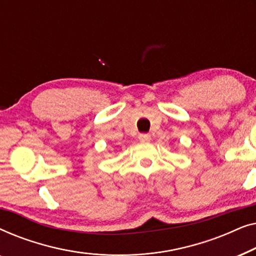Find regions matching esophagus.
Segmentation results:
<instances>
[{
    "mask_svg": "<svg viewBox=\"0 0 256 256\" xmlns=\"http://www.w3.org/2000/svg\"><path fill=\"white\" fill-rule=\"evenodd\" d=\"M138 140L141 142H149L150 140H152V136H150L149 134H140Z\"/></svg>",
    "mask_w": 256,
    "mask_h": 256,
    "instance_id": "1",
    "label": "esophagus"
}]
</instances>
